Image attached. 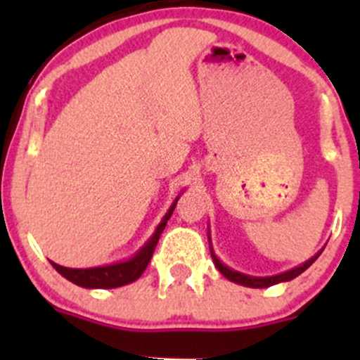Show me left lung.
<instances>
[{
	"instance_id": "8db88e82",
	"label": "left lung",
	"mask_w": 360,
	"mask_h": 360,
	"mask_svg": "<svg viewBox=\"0 0 360 360\" xmlns=\"http://www.w3.org/2000/svg\"><path fill=\"white\" fill-rule=\"evenodd\" d=\"M209 242H210V237H209ZM322 252V250H321ZM321 252L315 254L311 259H308L307 263L300 264V266L292 268V270L289 271H284V274H278V275H271V277H250V275H245V274H240V271H235L231 270V268H228L226 264L221 263L219 259H217V256L214 254L212 248H210V256H212V261L214 264H216L217 270L221 271V274L224 275V277L228 278V281L235 282V284H240V285H245V288H254V289H261V288H270V285H275V284H281V282H288V281H292V278H296L297 275L303 274L304 270H307L308 266H310L311 263H314L315 259H317L319 256H321Z\"/></svg>"
}]
</instances>
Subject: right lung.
<instances>
[{"mask_svg": "<svg viewBox=\"0 0 360 360\" xmlns=\"http://www.w3.org/2000/svg\"><path fill=\"white\" fill-rule=\"evenodd\" d=\"M176 202L170 205L169 212L163 216L162 223L158 224L157 230H155V233L151 235L150 240L144 244L143 249H139V252L134 254L130 259L122 261V263H112V264H106V266H96V268H66L53 263V261H50V263H52V266L56 268L64 278H68V281L72 282V284L79 285V288L112 289V288H122V285L130 284V282L137 281V278L143 275V271L146 270L148 263H150L151 256H153L155 252V248H157L158 244L160 235H162V231L165 230V224L167 221H169V217L172 216Z\"/></svg>", "mask_w": 360, "mask_h": 360, "instance_id": "1", "label": "right lung"}]
</instances>
